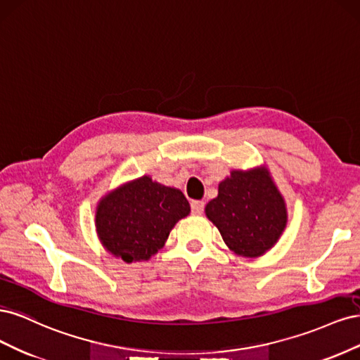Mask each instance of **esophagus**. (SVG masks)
Here are the masks:
<instances>
[{
    "mask_svg": "<svg viewBox=\"0 0 360 360\" xmlns=\"http://www.w3.org/2000/svg\"><path fill=\"white\" fill-rule=\"evenodd\" d=\"M191 209L193 214H201L204 212V201H192Z\"/></svg>",
    "mask_w": 360,
    "mask_h": 360,
    "instance_id": "34e87169",
    "label": "esophagus"
}]
</instances>
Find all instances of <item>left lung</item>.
<instances>
[{
    "mask_svg": "<svg viewBox=\"0 0 360 360\" xmlns=\"http://www.w3.org/2000/svg\"><path fill=\"white\" fill-rule=\"evenodd\" d=\"M228 249L254 259L274 248L288 222L287 204L266 165L231 169L205 205Z\"/></svg>",
    "mask_w": 360,
    "mask_h": 360,
    "instance_id": "obj_1",
    "label": "left lung"
}]
</instances>
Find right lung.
<instances>
[{"mask_svg":"<svg viewBox=\"0 0 360 360\" xmlns=\"http://www.w3.org/2000/svg\"><path fill=\"white\" fill-rule=\"evenodd\" d=\"M191 205L177 188L150 176L120 184L96 205V231L105 248L126 263H141L156 255Z\"/></svg>","mask_w":360,"mask_h":360,"instance_id":"obj_1","label":"right lung"}]
</instances>
